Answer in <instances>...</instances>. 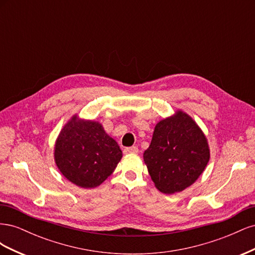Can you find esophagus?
Instances as JSON below:
<instances>
[{"mask_svg":"<svg viewBox=\"0 0 255 255\" xmlns=\"http://www.w3.org/2000/svg\"><path fill=\"white\" fill-rule=\"evenodd\" d=\"M123 153H125V154L138 153V148H137V146H129V148H126L125 150H123Z\"/></svg>","mask_w":255,"mask_h":255,"instance_id":"obj_1","label":"esophagus"}]
</instances>
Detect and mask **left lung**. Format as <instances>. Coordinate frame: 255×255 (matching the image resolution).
Masks as SVG:
<instances>
[{
	"label": "left lung",
	"mask_w": 255,
	"mask_h": 255,
	"mask_svg": "<svg viewBox=\"0 0 255 255\" xmlns=\"http://www.w3.org/2000/svg\"><path fill=\"white\" fill-rule=\"evenodd\" d=\"M143 160L155 187L164 194H174L189 187L204 171L210 148L197 123L177 111L157 123Z\"/></svg>",
	"instance_id": "1"
}]
</instances>
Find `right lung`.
Here are the masks:
<instances>
[{"mask_svg":"<svg viewBox=\"0 0 255 255\" xmlns=\"http://www.w3.org/2000/svg\"><path fill=\"white\" fill-rule=\"evenodd\" d=\"M122 151L99 122L73 116L61 129L54 158L67 180L83 188L102 184L117 167Z\"/></svg>","mask_w":255,"mask_h":255,"instance_id":"right-lung-1","label":"right lung"}]
</instances>
